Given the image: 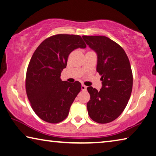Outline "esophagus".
Wrapping results in <instances>:
<instances>
[{
    "instance_id": "esophagus-1",
    "label": "esophagus",
    "mask_w": 156,
    "mask_h": 156,
    "mask_svg": "<svg viewBox=\"0 0 156 156\" xmlns=\"http://www.w3.org/2000/svg\"><path fill=\"white\" fill-rule=\"evenodd\" d=\"M81 90L83 91H86L87 90V86H86L85 85H81Z\"/></svg>"
}]
</instances>
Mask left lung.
Returning <instances> with one entry per match:
<instances>
[{"label": "left lung", "instance_id": "1", "mask_svg": "<svg viewBox=\"0 0 156 156\" xmlns=\"http://www.w3.org/2000/svg\"><path fill=\"white\" fill-rule=\"evenodd\" d=\"M98 56L97 72L101 75V88H87L90 99L87 109L90 118L106 124L117 118L131 95L133 74L129 58L120 45L104 36H83Z\"/></svg>", "mask_w": 156, "mask_h": 156}]
</instances>
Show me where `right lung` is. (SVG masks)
Listing matches in <instances>:
<instances>
[{
  "instance_id": "right-lung-1",
  "label": "right lung",
  "mask_w": 156,
  "mask_h": 156,
  "mask_svg": "<svg viewBox=\"0 0 156 156\" xmlns=\"http://www.w3.org/2000/svg\"><path fill=\"white\" fill-rule=\"evenodd\" d=\"M86 45L79 35L57 34L48 38L37 48L28 66L25 88L34 113L43 121L56 124L67 117L80 93L79 81H61L71 52Z\"/></svg>"
}]
</instances>
